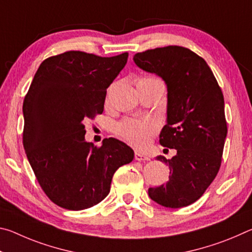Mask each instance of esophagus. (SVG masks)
<instances>
[{
    "label": "esophagus",
    "instance_id": "34e87169",
    "mask_svg": "<svg viewBox=\"0 0 252 252\" xmlns=\"http://www.w3.org/2000/svg\"><path fill=\"white\" fill-rule=\"evenodd\" d=\"M134 158H135V160H138V161H148V160H150V158H149L148 156H144L143 153L139 152V151H135L134 152Z\"/></svg>",
    "mask_w": 252,
    "mask_h": 252
}]
</instances>
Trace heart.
I'll return each instance as SVG.
<instances>
[{
	"label": "heart",
	"instance_id": "b5f03b06",
	"mask_svg": "<svg viewBox=\"0 0 252 252\" xmlns=\"http://www.w3.org/2000/svg\"><path fill=\"white\" fill-rule=\"evenodd\" d=\"M140 81H157L161 82L156 76H146ZM157 130V125L152 120H126L117 126V133L136 148H143Z\"/></svg>",
	"mask_w": 252,
	"mask_h": 252
}]
</instances>
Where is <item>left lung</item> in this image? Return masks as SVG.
I'll return each instance as SVG.
<instances>
[{
	"instance_id": "obj_1",
	"label": "left lung",
	"mask_w": 252,
	"mask_h": 252,
	"mask_svg": "<svg viewBox=\"0 0 252 252\" xmlns=\"http://www.w3.org/2000/svg\"><path fill=\"white\" fill-rule=\"evenodd\" d=\"M133 60L167 84L168 118L160 144L177 150L170 160L157 158L169 165V181L149 188V197L167 208L187 207L201 197L220 169L228 132L222 91L207 62L183 46L147 50Z\"/></svg>"
}]
</instances>
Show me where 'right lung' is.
I'll return each mask as SVG.
<instances>
[{
	"label": "right lung",
	"instance_id": "right-lung-1",
	"mask_svg": "<svg viewBox=\"0 0 252 252\" xmlns=\"http://www.w3.org/2000/svg\"><path fill=\"white\" fill-rule=\"evenodd\" d=\"M67 51L45 59L23 102V146L42 190L67 210H83L110 192L114 172L133 160L125 142L84 139V122L103 112L106 89L127 61Z\"/></svg>",
	"mask_w": 252,
	"mask_h": 252
}]
</instances>
